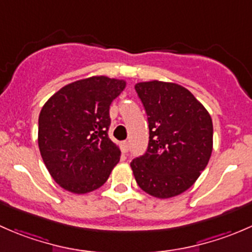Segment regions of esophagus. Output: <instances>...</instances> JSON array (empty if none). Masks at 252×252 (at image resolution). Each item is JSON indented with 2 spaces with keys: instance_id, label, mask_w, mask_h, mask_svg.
I'll list each match as a JSON object with an SVG mask.
<instances>
[{
  "instance_id": "esophagus-1",
  "label": "esophagus",
  "mask_w": 252,
  "mask_h": 252,
  "mask_svg": "<svg viewBox=\"0 0 252 252\" xmlns=\"http://www.w3.org/2000/svg\"><path fill=\"white\" fill-rule=\"evenodd\" d=\"M121 150L123 154H126V152L129 151V142L128 141L121 142Z\"/></svg>"
}]
</instances>
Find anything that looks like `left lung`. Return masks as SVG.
Instances as JSON below:
<instances>
[{
    "label": "left lung",
    "instance_id": "1",
    "mask_svg": "<svg viewBox=\"0 0 252 252\" xmlns=\"http://www.w3.org/2000/svg\"><path fill=\"white\" fill-rule=\"evenodd\" d=\"M149 121L146 152L131 161L139 187L158 199L189 189L210 161L212 119L188 89L166 81L135 85Z\"/></svg>",
    "mask_w": 252,
    "mask_h": 252
}]
</instances>
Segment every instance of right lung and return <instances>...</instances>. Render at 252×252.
<instances>
[{
    "label": "right lung",
    "mask_w": 252,
    "mask_h": 252,
    "mask_svg": "<svg viewBox=\"0 0 252 252\" xmlns=\"http://www.w3.org/2000/svg\"><path fill=\"white\" fill-rule=\"evenodd\" d=\"M126 81L91 77L63 86L39 116L40 154L51 177L63 189L86 194L98 189L121 158L108 138L110 106Z\"/></svg>",
    "instance_id": "1"
}]
</instances>
